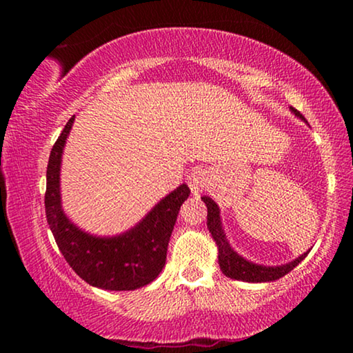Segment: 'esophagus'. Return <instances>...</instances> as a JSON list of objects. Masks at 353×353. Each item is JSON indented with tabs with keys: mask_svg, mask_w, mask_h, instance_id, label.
<instances>
[{
	"mask_svg": "<svg viewBox=\"0 0 353 353\" xmlns=\"http://www.w3.org/2000/svg\"><path fill=\"white\" fill-rule=\"evenodd\" d=\"M186 181H188V186H190L192 194L197 196V194H201L202 190L205 188L207 178L202 170H192L190 175H188Z\"/></svg>",
	"mask_w": 353,
	"mask_h": 353,
	"instance_id": "obj_1",
	"label": "esophagus"
}]
</instances>
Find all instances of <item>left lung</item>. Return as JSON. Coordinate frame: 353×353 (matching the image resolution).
Masks as SVG:
<instances>
[{
    "label": "left lung",
    "mask_w": 353,
    "mask_h": 353,
    "mask_svg": "<svg viewBox=\"0 0 353 353\" xmlns=\"http://www.w3.org/2000/svg\"><path fill=\"white\" fill-rule=\"evenodd\" d=\"M291 110L299 119H302L303 122H305V117H303L297 109L291 108ZM202 201H204L207 205V228H209L212 238H214L216 248H219L220 270L228 278L239 279V281L245 283L274 281V279H279L283 278L284 274H288L307 257L308 252L302 254L301 257H297L296 260H292V262H289L286 265H279V267H263V265L249 262V260L241 257L238 252H234V250L231 249L228 239H226L223 226H221L220 209L219 205H216V202L209 196L202 197Z\"/></svg>",
    "instance_id": "1"
}]
</instances>
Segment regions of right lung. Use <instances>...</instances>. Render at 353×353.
<instances>
[{"mask_svg": "<svg viewBox=\"0 0 353 353\" xmlns=\"http://www.w3.org/2000/svg\"><path fill=\"white\" fill-rule=\"evenodd\" d=\"M75 115L51 149L46 168L45 209L48 225L67 263L81 279L108 291H133L154 281L162 272L178 212L190 196L188 185L157 202L144 219L119 236L85 233L67 219L61 205V161Z\"/></svg>", "mask_w": 353, "mask_h": 353, "instance_id": "1", "label": "right lung"}]
</instances>
